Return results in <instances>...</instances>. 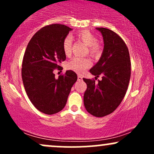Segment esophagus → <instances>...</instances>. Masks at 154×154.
<instances>
[{
	"mask_svg": "<svg viewBox=\"0 0 154 154\" xmlns=\"http://www.w3.org/2000/svg\"><path fill=\"white\" fill-rule=\"evenodd\" d=\"M77 79H78V81H82V77L80 75H78L77 76Z\"/></svg>",
	"mask_w": 154,
	"mask_h": 154,
	"instance_id": "esophagus-1",
	"label": "esophagus"
}]
</instances>
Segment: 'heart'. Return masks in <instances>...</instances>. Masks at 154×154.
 <instances>
[{"instance_id":"b5f03b06","label":"heart","mask_w":154,"mask_h":154,"mask_svg":"<svg viewBox=\"0 0 154 154\" xmlns=\"http://www.w3.org/2000/svg\"><path fill=\"white\" fill-rule=\"evenodd\" d=\"M76 37L78 40L82 41L83 43L88 45L90 55L93 57H97L101 54L102 47L100 44L97 41L96 36L88 29H82L76 32ZM72 38L70 35H66L63 38L62 42V48L64 54L66 56H69L72 52ZM91 60L88 57L80 58L74 57L67 63V67L69 69L82 73L86 69L91 66Z\"/></svg>"}]
</instances>
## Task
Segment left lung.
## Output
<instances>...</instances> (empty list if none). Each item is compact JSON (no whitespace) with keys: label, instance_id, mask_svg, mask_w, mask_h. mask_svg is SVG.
I'll return each mask as SVG.
<instances>
[{"label":"left lung","instance_id":"obj_1","mask_svg":"<svg viewBox=\"0 0 154 154\" xmlns=\"http://www.w3.org/2000/svg\"><path fill=\"white\" fill-rule=\"evenodd\" d=\"M103 38L104 48L98 62L90 72L102 79L98 84L94 79L83 80L87 84L84 93V105L88 112L96 117L112 113L123 100L130 82L131 62L128 48L115 32L104 27H97Z\"/></svg>","mask_w":154,"mask_h":154}]
</instances>
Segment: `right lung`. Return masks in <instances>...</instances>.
<instances>
[{"instance_id":"add662e5","label":"right lung","mask_w":154,"mask_h":154,"mask_svg":"<svg viewBox=\"0 0 154 154\" xmlns=\"http://www.w3.org/2000/svg\"><path fill=\"white\" fill-rule=\"evenodd\" d=\"M70 30V27L59 24L41 28L31 38L23 57L22 77L26 95L35 107L45 114L62 110L77 79L72 70L58 79L54 74L66 59L62 42Z\"/></svg>"}]
</instances>
